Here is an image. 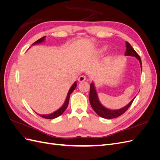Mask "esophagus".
Wrapping results in <instances>:
<instances>
[{
	"label": "esophagus",
	"mask_w": 160,
	"mask_h": 160,
	"mask_svg": "<svg viewBox=\"0 0 160 160\" xmlns=\"http://www.w3.org/2000/svg\"><path fill=\"white\" fill-rule=\"evenodd\" d=\"M86 80V77H85V76H84V75H81L79 78H78V81H79V82H83V81H85Z\"/></svg>",
	"instance_id": "esophagus-1"
}]
</instances>
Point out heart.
<instances>
[{"mask_svg": "<svg viewBox=\"0 0 160 160\" xmlns=\"http://www.w3.org/2000/svg\"><path fill=\"white\" fill-rule=\"evenodd\" d=\"M105 47H104V48H103V49H101V51L102 52V51H105Z\"/></svg>", "mask_w": 160, "mask_h": 160, "instance_id": "1", "label": "heart"}]
</instances>
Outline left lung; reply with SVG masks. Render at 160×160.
Here are the masks:
<instances>
[{
	"instance_id": "8db88e82",
	"label": "left lung",
	"mask_w": 160,
	"mask_h": 160,
	"mask_svg": "<svg viewBox=\"0 0 160 160\" xmlns=\"http://www.w3.org/2000/svg\"><path fill=\"white\" fill-rule=\"evenodd\" d=\"M126 47L127 49H126V52L125 53V55L135 57L139 61L140 64H141V66H142L141 58H140L139 55L136 52V51L133 49V48L131 46V45L128 42H126ZM134 99L131 101V102L128 105H127L125 107L122 109H119L118 110L109 109L105 108L104 106H103L99 102L93 83H91L90 85V91H89L90 104L91 105L92 108H93V110L96 112V113L98 115H99L100 117L105 119H113V118H118L119 116L123 114L125 111L128 109V108L130 107V105H132Z\"/></svg>"
}]
</instances>
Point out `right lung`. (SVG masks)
Masks as SVG:
<instances>
[{
  "label": "right lung",
  "mask_w": 160,
  "mask_h": 160,
  "mask_svg": "<svg viewBox=\"0 0 160 160\" xmlns=\"http://www.w3.org/2000/svg\"><path fill=\"white\" fill-rule=\"evenodd\" d=\"M45 38V37H43L39 38V39L37 40V41H35V42H34L32 45H36V44H38V43L42 42V41H44ZM76 87H77V83H76V82H75L74 84L72 85L71 88H70V89H69V91L68 92V93H67V98H66V100L65 101L63 105H62L60 109H59L58 110H57L56 111H55L54 113H52L49 114V115H40L41 117H42L43 118H45V119H54V118H56L57 117H59V116H60L61 115H62V113H63L64 111H65V109H67V106H68L70 95L72 93V92L75 89Z\"/></svg>",
  "instance_id": "obj_1"
}]
</instances>
